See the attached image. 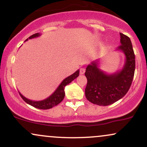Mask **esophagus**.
I'll use <instances>...</instances> for the list:
<instances>
[{"label": "esophagus", "instance_id": "esophagus-1", "mask_svg": "<svg viewBox=\"0 0 147 147\" xmlns=\"http://www.w3.org/2000/svg\"><path fill=\"white\" fill-rule=\"evenodd\" d=\"M85 68H80V75H84V72H85Z\"/></svg>", "mask_w": 147, "mask_h": 147}]
</instances>
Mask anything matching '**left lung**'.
<instances>
[{
  "label": "left lung",
  "mask_w": 147,
  "mask_h": 147,
  "mask_svg": "<svg viewBox=\"0 0 147 147\" xmlns=\"http://www.w3.org/2000/svg\"><path fill=\"white\" fill-rule=\"evenodd\" d=\"M121 45L117 50L124 52L125 62L122 69L107 74L99 68V60L86 67L85 75L87 85L86 97L89 102L99 106H108L122 99L127 93L134 77L136 59L129 37L120 33Z\"/></svg>",
  "instance_id": "obj_1"
}]
</instances>
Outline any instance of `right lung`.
Returning a JSON list of instances; mask_svg holds the SVG:
<instances>
[{
    "instance_id": "right-lung-1",
    "label": "right lung",
    "mask_w": 147,
    "mask_h": 147,
    "mask_svg": "<svg viewBox=\"0 0 147 147\" xmlns=\"http://www.w3.org/2000/svg\"><path fill=\"white\" fill-rule=\"evenodd\" d=\"M41 36V34L40 33H36L30 36L29 38H27L25 40V41H28V39H32V38H36ZM79 75V70H77L75 73H73L72 75H70L69 77H66L65 79H64L62 81L61 83L60 84V85L59 86L58 88L56 89V90L51 95L49 96L48 98L43 99V100L41 101H33L31 99H29L26 97H24L21 92H19L20 95L22 97V99L25 101L27 104H30V105L34 106V107L37 108L38 109H50L51 108L54 107V106L58 105L59 103H61L63 101V99L65 97V92H64V89L65 87L68 84H69L70 82H72L74 79L77 78Z\"/></svg>"
}]
</instances>
